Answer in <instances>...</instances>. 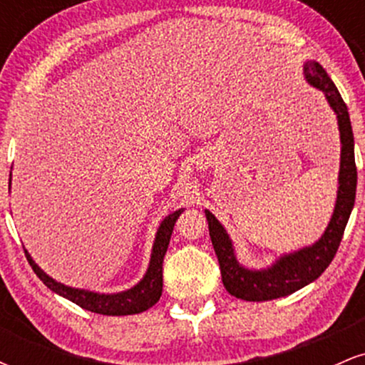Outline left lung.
Here are the masks:
<instances>
[{"label":"left lung","mask_w":365,"mask_h":365,"mask_svg":"<svg viewBox=\"0 0 365 365\" xmlns=\"http://www.w3.org/2000/svg\"><path fill=\"white\" fill-rule=\"evenodd\" d=\"M304 75L305 81L312 87L324 92L331 110L338 118L341 140L336 204H334L333 216H331L328 228L324 230L322 237L316 244L282 255L273 266L266 267V269H249L237 261L232 238L226 233L223 225L207 209L204 211L225 288L233 297L247 300V302H264V300L287 297L319 278L336 255L343 232H345L350 212L354 209L355 190H357V166H355L354 132H351L349 110H346V104L341 99L336 86L319 63L314 60L305 61Z\"/></svg>","instance_id":"8db88e82"}]
</instances>
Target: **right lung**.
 I'll return each mask as SVG.
<instances>
[{
	"label": "right lung",
	"instance_id": "1",
	"mask_svg": "<svg viewBox=\"0 0 365 365\" xmlns=\"http://www.w3.org/2000/svg\"><path fill=\"white\" fill-rule=\"evenodd\" d=\"M11 177V175H10ZM183 209L171 212L161 221L159 225L156 238H154L153 252H150L149 267L145 271L144 278L140 279L135 287L130 290L120 292V293H98L91 290H82V288H72L66 287L51 276H48L34 262L31 254L25 250V257H27L29 264L34 269V273L39 276L49 290H53L58 295L65 297L70 302L77 304L78 307L86 309V311L103 314V316H130V314H139L148 311L158 302L159 297L163 293V259H165L166 249L170 245L171 233H173V226L177 223L178 216L182 215Z\"/></svg>",
	"mask_w": 365,
	"mask_h": 365
}]
</instances>
